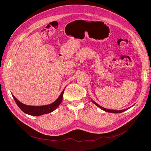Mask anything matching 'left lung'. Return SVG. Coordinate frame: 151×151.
<instances>
[{
  "instance_id": "8db88e82",
  "label": "left lung",
  "mask_w": 151,
  "mask_h": 151,
  "mask_svg": "<svg viewBox=\"0 0 151 151\" xmlns=\"http://www.w3.org/2000/svg\"><path fill=\"white\" fill-rule=\"evenodd\" d=\"M93 102L96 104V105H97L98 107H99L100 109H101L102 110H103V111H106V112H111V113H116V114H118V113H121V112H124V111H125L126 110H127V109H128L129 108H127V109H123V110H121V111H116V110H111V109H106V108H104V107H101V106H99L97 103H96L94 101H93Z\"/></svg>"
}]
</instances>
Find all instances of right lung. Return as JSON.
Returning <instances> with one entry per match:
<instances>
[{
    "label": "right lung",
    "mask_w": 151,
    "mask_h": 151,
    "mask_svg": "<svg viewBox=\"0 0 151 151\" xmlns=\"http://www.w3.org/2000/svg\"><path fill=\"white\" fill-rule=\"evenodd\" d=\"M64 91V90L61 92L58 98L52 103L48 105L40 106H32L26 105L22 103H21L19 101H18L14 97V95H12V97L14 99L15 103H17L18 106L19 107V109L23 112H24V113L28 115H32V116H40L44 114L51 113L57 108V107L60 105V104L62 101Z\"/></svg>",
    "instance_id": "right-lung-1"
}]
</instances>
